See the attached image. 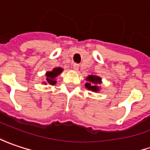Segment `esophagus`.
I'll return each instance as SVG.
<instances>
[{"instance_id": "1", "label": "esophagus", "mask_w": 150, "mask_h": 150, "mask_svg": "<svg viewBox=\"0 0 150 150\" xmlns=\"http://www.w3.org/2000/svg\"><path fill=\"white\" fill-rule=\"evenodd\" d=\"M79 67H80V64H76V63H75V64H73V69H75V70H77V69H79Z\"/></svg>"}]
</instances>
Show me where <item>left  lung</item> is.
I'll list each match as a JSON object with an SVG mask.
<instances>
[{"instance_id": "1", "label": "left lung", "mask_w": 150, "mask_h": 150, "mask_svg": "<svg viewBox=\"0 0 150 150\" xmlns=\"http://www.w3.org/2000/svg\"><path fill=\"white\" fill-rule=\"evenodd\" d=\"M86 81L88 83L86 84V87L92 91H98L99 88L96 86L97 84L101 83V78L98 76H95V75H89L86 78Z\"/></svg>"}]
</instances>
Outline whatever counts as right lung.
<instances>
[{
	"label": "right lung",
	"instance_id": "add662e5",
	"mask_svg": "<svg viewBox=\"0 0 150 150\" xmlns=\"http://www.w3.org/2000/svg\"><path fill=\"white\" fill-rule=\"evenodd\" d=\"M62 71L63 69L61 68H54L52 71L47 72V74H46V76H47L46 81H47V82L50 85H54L56 83L55 77L59 75Z\"/></svg>",
	"mask_w": 150,
	"mask_h": 150
}]
</instances>
